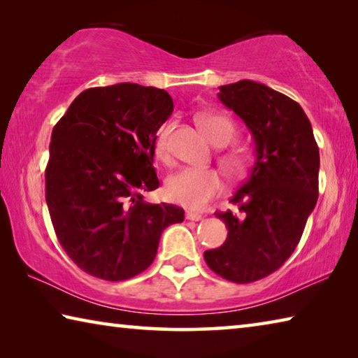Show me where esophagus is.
Here are the masks:
<instances>
[{"mask_svg": "<svg viewBox=\"0 0 358 358\" xmlns=\"http://www.w3.org/2000/svg\"><path fill=\"white\" fill-rule=\"evenodd\" d=\"M185 218H187V220H193V222H198V220H201V218H203V215H201V214H198V212H192V210H187V212H185Z\"/></svg>", "mask_w": 358, "mask_h": 358, "instance_id": "1", "label": "esophagus"}]
</instances>
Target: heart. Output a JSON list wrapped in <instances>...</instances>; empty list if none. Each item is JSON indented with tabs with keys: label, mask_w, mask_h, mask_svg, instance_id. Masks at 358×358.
<instances>
[{
	"label": "heart",
	"mask_w": 358,
	"mask_h": 358,
	"mask_svg": "<svg viewBox=\"0 0 358 358\" xmlns=\"http://www.w3.org/2000/svg\"><path fill=\"white\" fill-rule=\"evenodd\" d=\"M206 136L215 146H227L236 136V127L231 119L217 113H203L198 116ZM169 131L171 122H166L159 130L154 141V154L160 162H169ZM222 166L231 178H239L247 168V159L242 152H228L222 157ZM223 192V179L215 169L182 168L169 176L165 184V193L169 201L182 204L189 209H203L212 198Z\"/></svg>",
	"instance_id": "heart-1"
}]
</instances>
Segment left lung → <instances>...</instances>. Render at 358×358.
<instances>
[{
    "label": "left lung",
    "mask_w": 358,
    "mask_h": 358,
    "mask_svg": "<svg viewBox=\"0 0 358 358\" xmlns=\"http://www.w3.org/2000/svg\"><path fill=\"white\" fill-rule=\"evenodd\" d=\"M218 90L252 134L256 159L231 198L241 214L217 212L228 237L204 259L220 277L252 283L283 266L303 234L319 195V148L302 106L285 94L252 80Z\"/></svg>",
    "instance_id": "obj_1"
}]
</instances>
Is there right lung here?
I'll list each match as a JSON object with an SVG mask.
<instances>
[{"instance_id":"obj_1","label":"right lung","mask_w":358,"mask_h":358,"mask_svg":"<svg viewBox=\"0 0 358 358\" xmlns=\"http://www.w3.org/2000/svg\"><path fill=\"white\" fill-rule=\"evenodd\" d=\"M173 99L159 87H91L52 131L45 199L58 241L81 271L106 281L135 277L152 264L163 229L184 209L143 201L159 187L157 130Z\"/></svg>"}]
</instances>
